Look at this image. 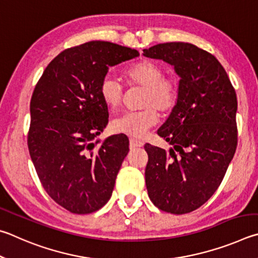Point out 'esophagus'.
<instances>
[{
  "label": "esophagus",
  "mask_w": 258,
  "mask_h": 258,
  "mask_svg": "<svg viewBox=\"0 0 258 258\" xmlns=\"http://www.w3.org/2000/svg\"><path fill=\"white\" fill-rule=\"evenodd\" d=\"M129 144H130V148H136V147H142L144 145V143L141 141H137L135 138H130L129 139Z\"/></svg>",
  "instance_id": "34e87169"
}]
</instances>
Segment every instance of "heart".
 Returning a JSON list of instances; mask_svg holds the SVG:
<instances>
[{"instance_id": "heart-1", "label": "heart", "mask_w": 258, "mask_h": 258, "mask_svg": "<svg viewBox=\"0 0 258 258\" xmlns=\"http://www.w3.org/2000/svg\"><path fill=\"white\" fill-rule=\"evenodd\" d=\"M164 70L153 61L138 62L124 72L128 85L145 87L143 110L125 112L111 122L113 132L143 138L159 121L156 108L161 112L172 110L178 99V84L171 77H164ZM99 95L111 111L119 108L123 99V86L114 77L105 76L99 85Z\"/></svg>"}]
</instances>
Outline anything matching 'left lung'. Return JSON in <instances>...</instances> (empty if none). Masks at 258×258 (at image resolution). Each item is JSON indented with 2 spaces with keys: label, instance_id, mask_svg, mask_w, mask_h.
Listing matches in <instances>:
<instances>
[{
  "label": "left lung",
  "instance_id": "obj_1",
  "mask_svg": "<svg viewBox=\"0 0 258 258\" xmlns=\"http://www.w3.org/2000/svg\"><path fill=\"white\" fill-rule=\"evenodd\" d=\"M144 55L180 77L177 103L157 130L173 148L145 145L148 196L162 211L186 214L216 191L236 152V90L218 58L192 44H157Z\"/></svg>",
  "mask_w": 258,
  "mask_h": 258
}]
</instances>
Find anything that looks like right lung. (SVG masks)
Returning a JSON list of instances; mask_svg holds the SVG:
<instances>
[{"mask_svg":"<svg viewBox=\"0 0 258 258\" xmlns=\"http://www.w3.org/2000/svg\"><path fill=\"white\" fill-rule=\"evenodd\" d=\"M139 55L114 43L93 40L67 48L49 62L30 101L28 148L49 197L75 214L98 211L112 196L129 152L125 135L101 145L108 122L99 85L108 68Z\"/></svg>","mask_w":258,"mask_h":258,"instance_id":"obj_1","label":"right lung"}]
</instances>
